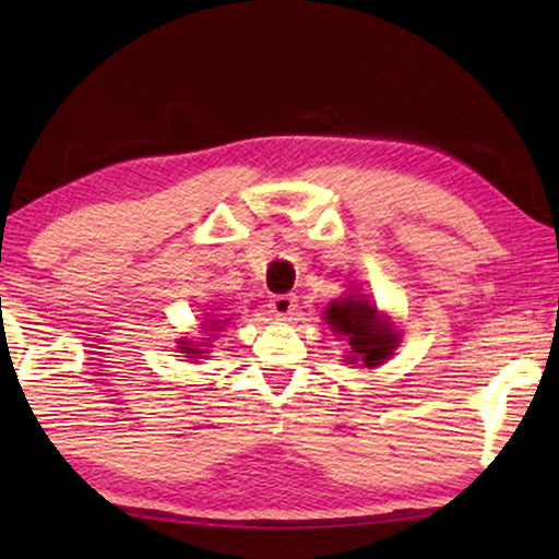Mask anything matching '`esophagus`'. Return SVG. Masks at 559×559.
<instances>
[{
	"label": "esophagus",
	"mask_w": 559,
	"mask_h": 559,
	"mask_svg": "<svg viewBox=\"0 0 559 559\" xmlns=\"http://www.w3.org/2000/svg\"><path fill=\"white\" fill-rule=\"evenodd\" d=\"M269 308H271L273 316L286 320L288 316L296 313L298 300H296V296H290V293H283V296H273V298L269 300Z\"/></svg>",
	"instance_id": "obj_1"
}]
</instances>
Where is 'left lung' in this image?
I'll return each mask as SVG.
<instances>
[{
    "instance_id": "obj_1",
    "label": "left lung",
    "mask_w": 559,
    "mask_h": 559,
    "mask_svg": "<svg viewBox=\"0 0 559 559\" xmlns=\"http://www.w3.org/2000/svg\"><path fill=\"white\" fill-rule=\"evenodd\" d=\"M325 320L333 333L347 335L349 347L362 359L365 367L382 365L392 355L396 343H400L390 320L377 316V308L372 302L357 296L330 302V308L325 310ZM357 357H349V362H355Z\"/></svg>"
}]
</instances>
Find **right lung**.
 Masks as SVG:
<instances>
[{
    "instance_id": "obj_1",
    "label": "right lung",
    "mask_w": 559,
    "mask_h": 559,
    "mask_svg": "<svg viewBox=\"0 0 559 559\" xmlns=\"http://www.w3.org/2000/svg\"><path fill=\"white\" fill-rule=\"evenodd\" d=\"M219 323H222V320H210V325H204V328L206 330H219ZM212 324L215 325L214 329L211 328ZM179 353H187V355H192V357H202L200 355L202 353L200 345H192V340H179Z\"/></svg>"
}]
</instances>
